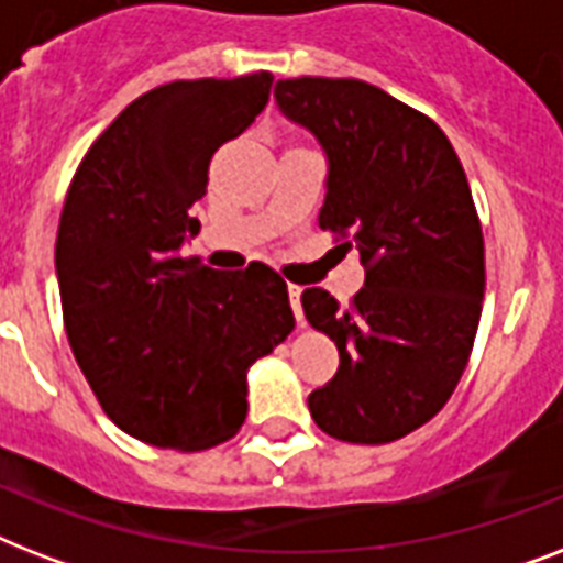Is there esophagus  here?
<instances>
[{
    "label": "esophagus",
    "instance_id": "obj_1",
    "mask_svg": "<svg viewBox=\"0 0 563 563\" xmlns=\"http://www.w3.org/2000/svg\"><path fill=\"white\" fill-rule=\"evenodd\" d=\"M289 303H291V309H295L298 324H303V309H300V286H289Z\"/></svg>",
    "mask_w": 563,
    "mask_h": 563
}]
</instances>
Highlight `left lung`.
Returning <instances> with one entry per match:
<instances>
[{
  "instance_id": "obj_1",
  "label": "left lung",
  "mask_w": 563,
  "mask_h": 563,
  "mask_svg": "<svg viewBox=\"0 0 563 563\" xmlns=\"http://www.w3.org/2000/svg\"><path fill=\"white\" fill-rule=\"evenodd\" d=\"M274 99L327 154L318 224L365 265L351 307L324 289L300 295L342 356L309 411L339 441L388 444L444 409L471 360L485 298L471 187L444 131L374 84L286 78Z\"/></svg>"
}]
</instances>
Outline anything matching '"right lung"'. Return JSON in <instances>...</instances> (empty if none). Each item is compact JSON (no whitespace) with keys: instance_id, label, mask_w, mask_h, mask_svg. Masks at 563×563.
<instances>
[{"instance_id":"obj_1","label":"right lung","mask_w":563,"mask_h":563,"mask_svg":"<svg viewBox=\"0 0 563 563\" xmlns=\"http://www.w3.org/2000/svg\"><path fill=\"white\" fill-rule=\"evenodd\" d=\"M272 73L154 87L84 154L57 228L69 347L128 435L180 453L245 423L247 368L295 330L268 265L212 272L180 247L201 230L212 154L268 104Z\"/></svg>"}]
</instances>
